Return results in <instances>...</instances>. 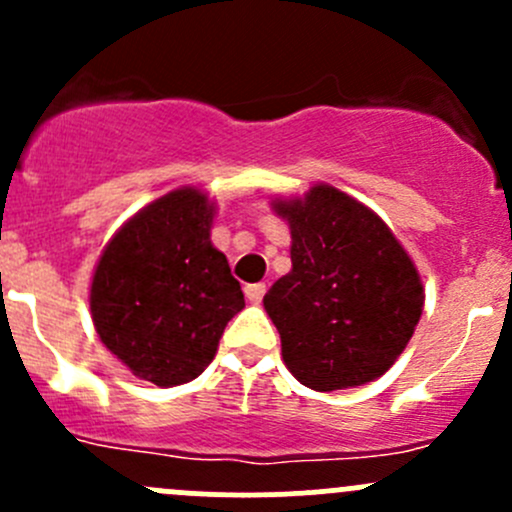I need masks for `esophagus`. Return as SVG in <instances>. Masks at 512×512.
Returning <instances> with one entry per match:
<instances>
[{
	"label": "esophagus",
	"mask_w": 512,
	"mask_h": 512,
	"mask_svg": "<svg viewBox=\"0 0 512 512\" xmlns=\"http://www.w3.org/2000/svg\"><path fill=\"white\" fill-rule=\"evenodd\" d=\"M265 292H267V287L262 285V282H255V285H247L245 287V297L250 299V302H262V297H265Z\"/></svg>",
	"instance_id": "1"
}]
</instances>
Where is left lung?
<instances>
[{"instance_id": "1", "label": "left lung", "mask_w": 512, "mask_h": 512, "mask_svg": "<svg viewBox=\"0 0 512 512\" xmlns=\"http://www.w3.org/2000/svg\"><path fill=\"white\" fill-rule=\"evenodd\" d=\"M292 230V270L265 294L282 359L299 384L337 391L374 381L421 319L423 285L384 220L332 185L277 200Z\"/></svg>"}]
</instances>
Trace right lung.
Here are the masks:
<instances>
[{"instance_id":"1","label":"right lung","mask_w":512,"mask_h":512,"mask_svg":"<svg viewBox=\"0 0 512 512\" xmlns=\"http://www.w3.org/2000/svg\"><path fill=\"white\" fill-rule=\"evenodd\" d=\"M215 205L180 188L113 235L91 282V317L111 354L156 386L188 384L245 307L227 257L210 242Z\"/></svg>"}]
</instances>
